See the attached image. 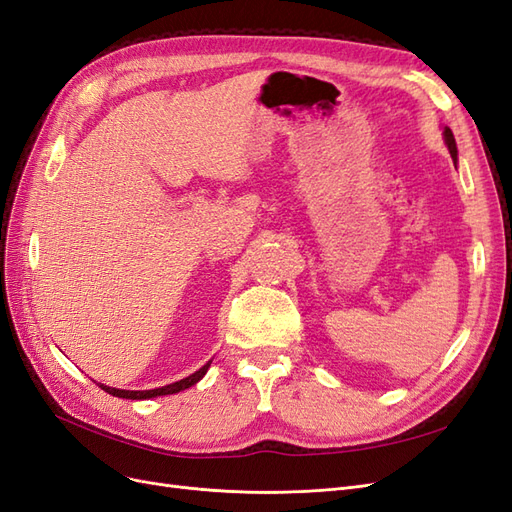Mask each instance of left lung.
Segmentation results:
<instances>
[{"label": "left lung", "instance_id": "1", "mask_svg": "<svg viewBox=\"0 0 512 512\" xmlns=\"http://www.w3.org/2000/svg\"><path fill=\"white\" fill-rule=\"evenodd\" d=\"M442 136H444V143H446L448 151H451V158H453V164L457 166V162H459V158H457V143H455V136H453L451 128H448V126H442Z\"/></svg>", "mask_w": 512, "mask_h": 512}]
</instances>
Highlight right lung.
Masks as SVG:
<instances>
[{"mask_svg":"<svg viewBox=\"0 0 512 512\" xmlns=\"http://www.w3.org/2000/svg\"><path fill=\"white\" fill-rule=\"evenodd\" d=\"M209 365H211V361H207L198 371H194L192 376L183 378V380H177V382H173V384L160 386V389H149V391H123V389H115V386H106V384H100V389L106 391L108 395L121 397V399H153V397H162V395H173V393L190 389V386H194L198 380H203V376L207 374Z\"/></svg>","mask_w":512,"mask_h":512,"instance_id":"right-lung-1","label":"right lung"}]
</instances>
